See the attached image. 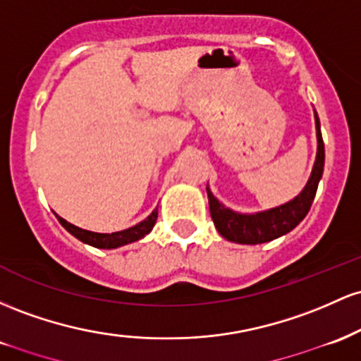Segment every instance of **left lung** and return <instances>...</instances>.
<instances>
[{"instance_id":"left-lung-1","label":"left lung","mask_w":361,"mask_h":361,"mask_svg":"<svg viewBox=\"0 0 361 361\" xmlns=\"http://www.w3.org/2000/svg\"><path fill=\"white\" fill-rule=\"evenodd\" d=\"M315 126H317L319 143L317 157H315V164L314 169H312L309 182H307L303 191L293 201L264 213L240 214L225 208L213 196L212 191L206 188L209 201V213H212L213 224L216 226L218 232L221 233V237H225L230 242H237V244H264V242L274 240V238L288 233L290 230H293L307 216V213L310 212L315 192H317L319 180H321L324 172V141L317 114H315Z\"/></svg>"}]
</instances>
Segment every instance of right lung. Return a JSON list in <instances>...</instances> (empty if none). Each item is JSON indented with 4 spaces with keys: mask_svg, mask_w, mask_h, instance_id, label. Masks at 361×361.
Wrapping results in <instances>:
<instances>
[{
    "mask_svg": "<svg viewBox=\"0 0 361 361\" xmlns=\"http://www.w3.org/2000/svg\"><path fill=\"white\" fill-rule=\"evenodd\" d=\"M56 216H58V214H56ZM157 216H159V208L149 214L147 220L141 221V224L131 226V228H128V230H123V232H114V233L88 232V230L78 228V226L68 224V221L63 220L61 216H58V220H59V224L68 230V232H70L71 235H75L78 240L85 242V244L97 247V249H116V247L126 245V244H131V242L140 240V238H143L145 235L152 232V228L155 226Z\"/></svg>",
    "mask_w": 361,
    "mask_h": 361,
    "instance_id": "add662e5",
    "label": "right lung"
}]
</instances>
